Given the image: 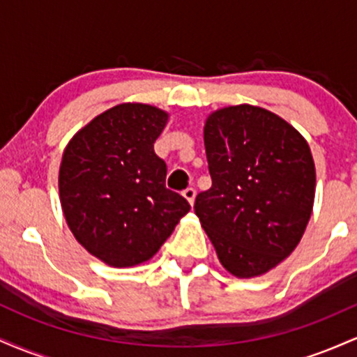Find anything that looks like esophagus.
I'll return each mask as SVG.
<instances>
[{
    "label": "esophagus",
    "instance_id": "obj_1",
    "mask_svg": "<svg viewBox=\"0 0 357 357\" xmlns=\"http://www.w3.org/2000/svg\"><path fill=\"white\" fill-rule=\"evenodd\" d=\"M183 196L188 199V203H190V204L195 203V198H196L195 188H186V190L183 191Z\"/></svg>",
    "mask_w": 357,
    "mask_h": 357
}]
</instances>
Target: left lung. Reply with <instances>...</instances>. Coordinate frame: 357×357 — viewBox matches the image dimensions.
Here are the masks:
<instances>
[{
    "mask_svg": "<svg viewBox=\"0 0 357 357\" xmlns=\"http://www.w3.org/2000/svg\"><path fill=\"white\" fill-rule=\"evenodd\" d=\"M204 149L213 184L196 196V216L231 275H264L296 250L312 215L310 147L277 114L241 104L208 116Z\"/></svg>",
    "mask_w": 357,
    "mask_h": 357,
    "instance_id": "1",
    "label": "left lung"
}]
</instances>
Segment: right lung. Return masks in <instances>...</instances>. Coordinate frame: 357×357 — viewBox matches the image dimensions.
I'll use <instances>...</instances> for the list:
<instances>
[{"label": "right lung", "instance_id": "1", "mask_svg": "<svg viewBox=\"0 0 357 357\" xmlns=\"http://www.w3.org/2000/svg\"><path fill=\"white\" fill-rule=\"evenodd\" d=\"M167 117L153 105L119 104L82 127L61 155L59 191L68 228L110 267L153 258L191 210L166 188V162L154 153Z\"/></svg>", "mask_w": 357, "mask_h": 357}]
</instances>
